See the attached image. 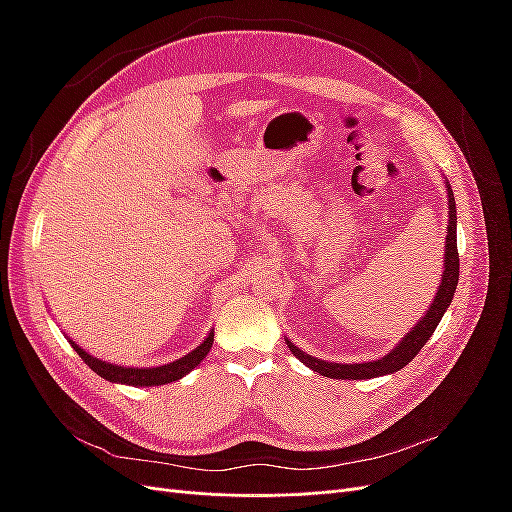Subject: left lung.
<instances>
[{
    "mask_svg": "<svg viewBox=\"0 0 512 512\" xmlns=\"http://www.w3.org/2000/svg\"><path fill=\"white\" fill-rule=\"evenodd\" d=\"M446 190H448V235H446V252H444V275H442V284L436 292V299H433L431 307L427 309V314L421 318V322L404 337L393 352L378 361H367V363H327L314 359V356L305 354L299 350L292 342L286 344L290 352L297 356L301 363H305L309 369L318 371V374L327 376V378H337V380H365V378H378L384 374H393V371H399L401 367H406L414 356L421 352V348L427 344V339L436 331L438 322L442 320L446 307L451 305L453 294L459 282V252H457V209H455V196L451 185L446 181Z\"/></svg>",
    "mask_w": 512,
    "mask_h": 512,
    "instance_id": "1",
    "label": "left lung"
}]
</instances>
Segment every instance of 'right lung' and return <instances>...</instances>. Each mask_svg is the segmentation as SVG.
<instances>
[{"label": "right lung", "instance_id": "obj_1", "mask_svg": "<svg viewBox=\"0 0 512 512\" xmlns=\"http://www.w3.org/2000/svg\"><path fill=\"white\" fill-rule=\"evenodd\" d=\"M72 348L76 350V354L81 356V359L96 371L98 376H102L104 380H111V382H121V384H132V386H158V384H168V382H175L179 378H183L185 374H190V371L205 359L207 352L213 346V331L209 333V337L205 339L203 344H200L196 350H192L190 354L181 356V359L168 363V365H160V367H121V365H111L106 361L94 359V356L87 354L83 348L76 346L72 339H70Z\"/></svg>", "mask_w": 512, "mask_h": 512}]
</instances>
